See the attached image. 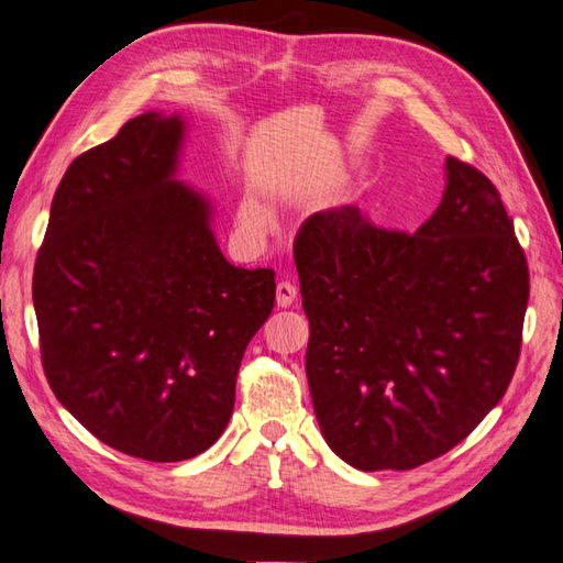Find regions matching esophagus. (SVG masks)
<instances>
[{
  "label": "esophagus",
  "instance_id": "34e87169",
  "mask_svg": "<svg viewBox=\"0 0 563 563\" xmlns=\"http://www.w3.org/2000/svg\"><path fill=\"white\" fill-rule=\"evenodd\" d=\"M298 291L291 282H279L277 284V308H291L296 303Z\"/></svg>",
  "mask_w": 563,
  "mask_h": 563
}]
</instances>
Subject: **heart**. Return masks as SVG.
<instances>
[{
	"label": "heart",
	"mask_w": 563,
	"mask_h": 563,
	"mask_svg": "<svg viewBox=\"0 0 563 563\" xmlns=\"http://www.w3.org/2000/svg\"><path fill=\"white\" fill-rule=\"evenodd\" d=\"M239 224L253 236H265L272 229V217L255 196H245L239 205Z\"/></svg>",
	"instance_id": "heart-1"
}]
</instances>
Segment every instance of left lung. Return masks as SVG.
I'll use <instances>...</instances> for the list:
<instances>
[{
  "mask_svg": "<svg viewBox=\"0 0 563 563\" xmlns=\"http://www.w3.org/2000/svg\"><path fill=\"white\" fill-rule=\"evenodd\" d=\"M416 234L358 208L314 212L294 249L322 437L365 473L410 471L468 437L509 387L530 296L514 222L485 174L444 162Z\"/></svg>",
  "mask_w": 563,
  "mask_h": 563,
  "instance_id": "left-lung-1",
  "label": "left lung"
}]
</instances>
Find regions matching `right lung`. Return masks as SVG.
<instances>
[{"label":"right lung","instance_id":"obj_1","mask_svg":"<svg viewBox=\"0 0 563 563\" xmlns=\"http://www.w3.org/2000/svg\"><path fill=\"white\" fill-rule=\"evenodd\" d=\"M188 123L145 112L71 162L35 260L40 351L59 404L100 442L174 463L234 410L274 272L231 265L212 200L178 181Z\"/></svg>","mask_w":563,"mask_h":563}]
</instances>
